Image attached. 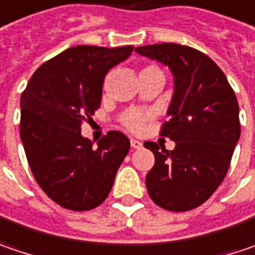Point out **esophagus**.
<instances>
[{
  "label": "esophagus",
  "mask_w": 255,
  "mask_h": 255,
  "mask_svg": "<svg viewBox=\"0 0 255 255\" xmlns=\"http://www.w3.org/2000/svg\"><path fill=\"white\" fill-rule=\"evenodd\" d=\"M129 144H131L132 148H141L142 147V142L138 141V140H135V138H131V140H129Z\"/></svg>",
  "instance_id": "1"
}]
</instances>
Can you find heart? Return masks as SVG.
<instances>
[{
  "instance_id": "1",
  "label": "heart",
  "mask_w": 255,
  "mask_h": 255,
  "mask_svg": "<svg viewBox=\"0 0 255 255\" xmlns=\"http://www.w3.org/2000/svg\"><path fill=\"white\" fill-rule=\"evenodd\" d=\"M141 75H161V76H163L160 68L156 66V65H145V66L141 69L140 76H141ZM145 120H147V115L144 113H140V111H128V113H126L123 115L121 123H123V126L126 128H128L129 131H140L142 128V126H144V123H145Z\"/></svg>"
}]
</instances>
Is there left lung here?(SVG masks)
Listing matches in <instances>:
<instances>
[{
    "label": "left lung",
    "instance_id": "left-lung-1",
    "mask_svg": "<svg viewBox=\"0 0 255 255\" xmlns=\"http://www.w3.org/2000/svg\"><path fill=\"white\" fill-rule=\"evenodd\" d=\"M135 52L169 66L174 92L160 134L173 150L145 141L154 166L145 177L151 201L172 212L201 206L222 183L240 138V108L224 72L205 53L176 43L137 47Z\"/></svg>",
    "mask_w": 255,
    "mask_h": 255
}]
</instances>
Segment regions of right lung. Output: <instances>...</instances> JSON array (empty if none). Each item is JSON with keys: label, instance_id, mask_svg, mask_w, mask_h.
<instances>
[{"label": "right lung", "instance_id": "add662e5", "mask_svg": "<svg viewBox=\"0 0 255 255\" xmlns=\"http://www.w3.org/2000/svg\"><path fill=\"white\" fill-rule=\"evenodd\" d=\"M132 46H75L43 63L20 99V137L31 173L43 192L70 211H89L107 199L129 150L120 131L98 147L81 134L101 107L105 75L132 53Z\"/></svg>", "mask_w": 255, "mask_h": 255}]
</instances>
